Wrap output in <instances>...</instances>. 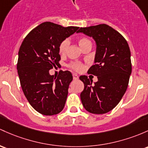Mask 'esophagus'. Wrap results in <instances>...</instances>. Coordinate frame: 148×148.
<instances>
[{
  "label": "esophagus",
  "instance_id": "1",
  "mask_svg": "<svg viewBox=\"0 0 148 148\" xmlns=\"http://www.w3.org/2000/svg\"><path fill=\"white\" fill-rule=\"evenodd\" d=\"M73 79L74 80H77V79H79V76L76 74H73Z\"/></svg>",
  "mask_w": 148,
  "mask_h": 148
}]
</instances>
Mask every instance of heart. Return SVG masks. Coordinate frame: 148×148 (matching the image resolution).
<instances>
[{"label": "heart", "mask_w": 148, "mask_h": 148, "mask_svg": "<svg viewBox=\"0 0 148 148\" xmlns=\"http://www.w3.org/2000/svg\"><path fill=\"white\" fill-rule=\"evenodd\" d=\"M88 43H91L90 41V40H88L86 38H80L78 39V43H79V46L81 48H83L86 44H87ZM68 45H69V40L67 39H65L61 42L60 44L59 45V48H58V50H59V53L60 55H64L66 53V50L67 49ZM69 67L71 69H74L75 71H81L84 68L82 64L79 62H71L69 64Z\"/></svg>", "instance_id": "1"}]
</instances>
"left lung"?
Segmentation results:
<instances>
[{
    "label": "left lung",
    "instance_id": "1",
    "mask_svg": "<svg viewBox=\"0 0 148 148\" xmlns=\"http://www.w3.org/2000/svg\"><path fill=\"white\" fill-rule=\"evenodd\" d=\"M77 33L92 37L97 45L94 65L88 73L96 76L98 82L86 76L79 77L84 84L80 97L84 108L92 114H105L114 109L124 95L131 74V52L122 35L105 24L82 27Z\"/></svg>",
    "mask_w": 148,
    "mask_h": 148
}]
</instances>
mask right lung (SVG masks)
Here are the masks:
<instances>
[{
  "mask_svg": "<svg viewBox=\"0 0 148 148\" xmlns=\"http://www.w3.org/2000/svg\"><path fill=\"white\" fill-rule=\"evenodd\" d=\"M79 28L43 22L29 32L19 48L17 69L21 87L29 104L41 114H57L64 108L72 74L60 71L56 77L49 70L59 64V45Z\"/></svg>",
  "mask_w": 148,
  "mask_h": 148,
  "instance_id": "1",
  "label": "right lung"
}]
</instances>
